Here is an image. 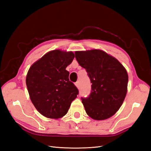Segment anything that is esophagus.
<instances>
[{
    "label": "esophagus",
    "mask_w": 151,
    "mask_h": 151,
    "mask_svg": "<svg viewBox=\"0 0 151 151\" xmlns=\"http://www.w3.org/2000/svg\"><path fill=\"white\" fill-rule=\"evenodd\" d=\"M75 85L77 86V88H79V82L78 81H77V82H76V83H75Z\"/></svg>",
    "instance_id": "esophagus-1"
}]
</instances>
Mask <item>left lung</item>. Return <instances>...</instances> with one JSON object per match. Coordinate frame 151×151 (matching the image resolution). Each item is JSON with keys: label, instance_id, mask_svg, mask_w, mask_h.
I'll return each instance as SVG.
<instances>
[{"label": "left lung", "instance_id": "8db88e82", "mask_svg": "<svg viewBox=\"0 0 151 151\" xmlns=\"http://www.w3.org/2000/svg\"><path fill=\"white\" fill-rule=\"evenodd\" d=\"M75 55L92 83L89 96L81 98L86 113L96 120L112 116L120 109L127 94L129 77L125 67L100 50L76 52Z\"/></svg>", "mask_w": 151, "mask_h": 151}]
</instances>
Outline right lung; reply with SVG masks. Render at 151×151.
Listing matches in <instances>:
<instances>
[{"label": "right lung", "mask_w": 151, "mask_h": 151, "mask_svg": "<svg viewBox=\"0 0 151 151\" xmlns=\"http://www.w3.org/2000/svg\"><path fill=\"white\" fill-rule=\"evenodd\" d=\"M74 57L72 52L53 50L29 68L26 83L31 101L45 117L58 119L65 115L79 94L66 70Z\"/></svg>", "instance_id": "obj_1"}]
</instances>
